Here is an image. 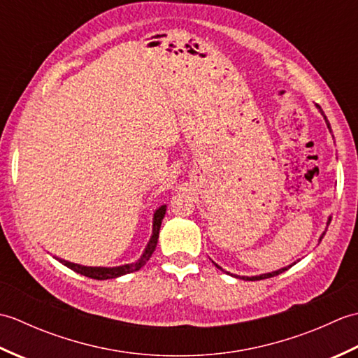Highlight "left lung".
Listing matches in <instances>:
<instances>
[{
  "label": "left lung",
  "mask_w": 358,
  "mask_h": 358,
  "mask_svg": "<svg viewBox=\"0 0 358 358\" xmlns=\"http://www.w3.org/2000/svg\"><path fill=\"white\" fill-rule=\"evenodd\" d=\"M317 108L318 109H320V112H322V115L324 117V121H326V124H328V129H329V131H331V124H329V121H328V118H326V115H324V113H323V110H322V108H320V106H318L317 104ZM329 223H331V217H329V220H328V226H329ZM324 234H326V231L322 234V237H320V241H322V238L324 237ZM217 266V268L218 269H222V268H220V266L218 264H215ZM287 268H291V266H287ZM287 268H283V269H278V271H273V272H269V273H262V275H257V277H241L243 280H250V281H255V280H264V278H271V277H275V275H278V273H281V272H285ZM223 271V269H222Z\"/></svg>",
  "instance_id": "left-lung-1"
}]
</instances>
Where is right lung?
I'll return each instance as SVG.
<instances>
[{"label":"right lung","mask_w":358,"mask_h":358,"mask_svg":"<svg viewBox=\"0 0 358 358\" xmlns=\"http://www.w3.org/2000/svg\"><path fill=\"white\" fill-rule=\"evenodd\" d=\"M166 214V204L164 206H159L155 214H154V229H152V237L148 243L146 249H144L143 255L136 260L135 263L131 264H123V266H117V268H90V266H81L77 263H71V262H66L62 260V258H57L58 262H62L67 268L81 273V275L89 277V278H94V280H109V278H117L121 275H126V273H131L141 269L149 258L154 254V250L157 248V243H158V234H159V227H162V222Z\"/></svg>","instance_id":"obj_1"}]
</instances>
